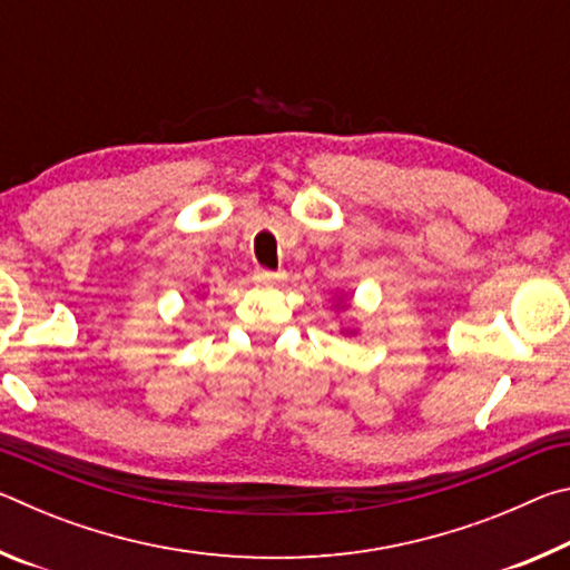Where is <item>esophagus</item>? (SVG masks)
<instances>
[{"mask_svg": "<svg viewBox=\"0 0 570 570\" xmlns=\"http://www.w3.org/2000/svg\"><path fill=\"white\" fill-rule=\"evenodd\" d=\"M284 278H286L284 272H268V268H256L254 272L256 284H278V282H284Z\"/></svg>", "mask_w": 570, "mask_h": 570, "instance_id": "34e87169", "label": "esophagus"}]
</instances>
